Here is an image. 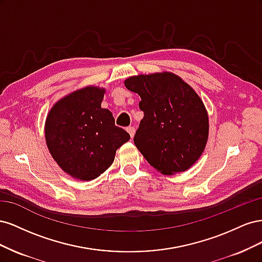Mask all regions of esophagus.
<instances>
[{
    "mask_svg": "<svg viewBox=\"0 0 262 262\" xmlns=\"http://www.w3.org/2000/svg\"><path fill=\"white\" fill-rule=\"evenodd\" d=\"M126 131H128V133L130 134L131 138H133L134 133H136V129H134L133 126H128V128H126Z\"/></svg>",
    "mask_w": 262,
    "mask_h": 262,
    "instance_id": "34e87169",
    "label": "esophagus"
}]
</instances>
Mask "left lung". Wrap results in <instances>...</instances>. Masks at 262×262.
<instances>
[{
  "label": "left lung",
  "instance_id": "obj_1",
  "mask_svg": "<svg viewBox=\"0 0 262 262\" xmlns=\"http://www.w3.org/2000/svg\"><path fill=\"white\" fill-rule=\"evenodd\" d=\"M124 86L141 97L144 117L133 139L141 154L163 175L189 169L209 138V116L199 95L171 72L131 76Z\"/></svg>",
  "mask_w": 262,
  "mask_h": 262
}]
</instances>
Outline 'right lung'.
<instances>
[{"instance_id":"right-lung-1","label":"right lung","mask_w":262,"mask_h":262,"mask_svg":"<svg viewBox=\"0 0 262 262\" xmlns=\"http://www.w3.org/2000/svg\"><path fill=\"white\" fill-rule=\"evenodd\" d=\"M105 89L85 86L66 95L49 110L45 138L59 167L77 180L97 178L114 163L116 150L130 134L101 108Z\"/></svg>"}]
</instances>
